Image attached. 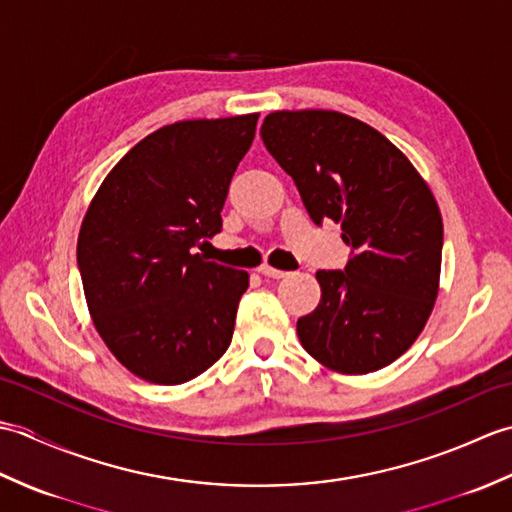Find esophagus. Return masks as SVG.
Returning a JSON list of instances; mask_svg holds the SVG:
<instances>
[{"label": "esophagus", "mask_w": 512, "mask_h": 512, "mask_svg": "<svg viewBox=\"0 0 512 512\" xmlns=\"http://www.w3.org/2000/svg\"><path fill=\"white\" fill-rule=\"evenodd\" d=\"M257 273H259V275H264V277H273V279H281V277H286V275H288L286 270H279V268H273V266H268V264L259 266V268H257Z\"/></svg>", "instance_id": "obj_1"}]
</instances>
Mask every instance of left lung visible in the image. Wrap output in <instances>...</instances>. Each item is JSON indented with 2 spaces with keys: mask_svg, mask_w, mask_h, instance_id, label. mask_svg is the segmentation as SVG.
<instances>
[{
  "mask_svg": "<svg viewBox=\"0 0 512 512\" xmlns=\"http://www.w3.org/2000/svg\"><path fill=\"white\" fill-rule=\"evenodd\" d=\"M259 134L310 220L341 222L350 246L343 270H317L321 301L297 321L301 345L343 374L394 363L438 297L442 217L427 182L383 134L339 112H273Z\"/></svg>",
  "mask_w": 512,
  "mask_h": 512,
  "instance_id": "1",
  "label": "left lung"
}]
</instances>
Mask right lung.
<instances>
[{
	"label": "right lung",
	"instance_id": "obj_1",
	"mask_svg": "<svg viewBox=\"0 0 512 512\" xmlns=\"http://www.w3.org/2000/svg\"><path fill=\"white\" fill-rule=\"evenodd\" d=\"M257 118L156 129L110 171L85 213L76 262L94 325L149 383H187L231 345L248 273L193 248L222 231V206Z\"/></svg>",
	"mask_w": 512,
	"mask_h": 512
}]
</instances>
